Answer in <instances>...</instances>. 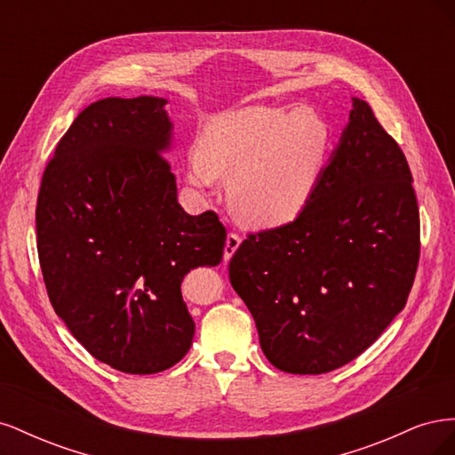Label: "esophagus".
<instances>
[{
    "mask_svg": "<svg viewBox=\"0 0 455 455\" xmlns=\"http://www.w3.org/2000/svg\"><path fill=\"white\" fill-rule=\"evenodd\" d=\"M241 244V237L237 235V233H229L228 239H226V249H224V258L229 259L233 254H235V251L239 249Z\"/></svg>",
    "mask_w": 455,
    "mask_h": 455,
    "instance_id": "34e87169",
    "label": "esophagus"
}]
</instances>
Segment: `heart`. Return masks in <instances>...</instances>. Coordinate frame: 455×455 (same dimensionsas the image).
Wrapping results in <instances>:
<instances>
[{"mask_svg":"<svg viewBox=\"0 0 455 455\" xmlns=\"http://www.w3.org/2000/svg\"><path fill=\"white\" fill-rule=\"evenodd\" d=\"M328 148L330 127L315 109H233L206 125L201 149L186 159V178L199 191L231 180L229 203L243 222L275 228L304 211Z\"/></svg>","mask_w":455,"mask_h":455,"instance_id":"b5f03b06","label":"heart"}]
</instances>
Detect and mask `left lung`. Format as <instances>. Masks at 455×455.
Returning <instances> with one entry per match:
<instances>
[{
	"mask_svg": "<svg viewBox=\"0 0 455 455\" xmlns=\"http://www.w3.org/2000/svg\"><path fill=\"white\" fill-rule=\"evenodd\" d=\"M419 211L403 149L353 99L347 127L296 220L251 233L229 261L267 361L326 374L356 359L406 306Z\"/></svg>",
	"mask_w": 455,
	"mask_h": 455,
	"instance_id": "1",
	"label": "left lung"
}]
</instances>
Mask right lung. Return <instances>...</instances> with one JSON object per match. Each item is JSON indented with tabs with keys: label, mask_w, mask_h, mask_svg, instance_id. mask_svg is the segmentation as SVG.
<instances>
[{
	"label": "right lung",
	"mask_w": 455,
	"mask_h": 455,
	"mask_svg": "<svg viewBox=\"0 0 455 455\" xmlns=\"http://www.w3.org/2000/svg\"><path fill=\"white\" fill-rule=\"evenodd\" d=\"M167 99H104L62 136L41 180L36 229L51 304L94 359L157 374L189 351L196 323L180 284L218 266L226 228L189 216L164 151Z\"/></svg>",
	"instance_id": "1"
}]
</instances>
